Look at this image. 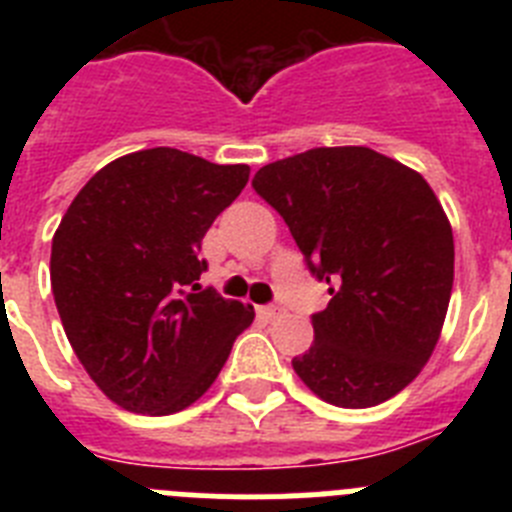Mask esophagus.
<instances>
[{"instance_id":"obj_1","label":"esophagus","mask_w":512,"mask_h":512,"mask_svg":"<svg viewBox=\"0 0 512 512\" xmlns=\"http://www.w3.org/2000/svg\"><path fill=\"white\" fill-rule=\"evenodd\" d=\"M259 315H261V318H266V320H274L277 315H282V310H279V307H274V305H264V307H259Z\"/></svg>"}]
</instances>
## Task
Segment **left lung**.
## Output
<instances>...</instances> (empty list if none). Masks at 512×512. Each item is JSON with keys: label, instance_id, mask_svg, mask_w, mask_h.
<instances>
[{"label": "left lung", "instance_id": "obj_1", "mask_svg": "<svg viewBox=\"0 0 512 512\" xmlns=\"http://www.w3.org/2000/svg\"><path fill=\"white\" fill-rule=\"evenodd\" d=\"M330 284L297 377L338 408L405 390L441 338L454 287V233L418 171L366 146L312 148L253 176Z\"/></svg>", "mask_w": 512, "mask_h": 512}]
</instances>
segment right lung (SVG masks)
Here are the masks:
<instances>
[{
	"label": "right lung",
	"instance_id": "add662e5",
	"mask_svg": "<svg viewBox=\"0 0 512 512\" xmlns=\"http://www.w3.org/2000/svg\"><path fill=\"white\" fill-rule=\"evenodd\" d=\"M246 164L146 148L99 169L53 235L51 287L74 354L115 405L171 415L200 400L253 307L200 287L202 238Z\"/></svg>",
	"mask_w": 512,
	"mask_h": 512
}]
</instances>
